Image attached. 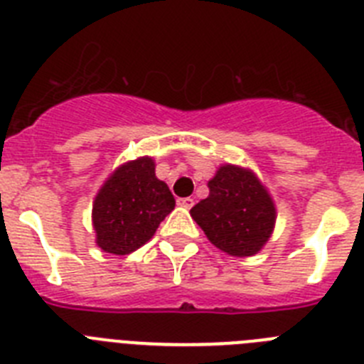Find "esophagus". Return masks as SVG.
Returning <instances> with one entry per match:
<instances>
[{"instance_id":"34e87169","label":"esophagus","mask_w":364,"mask_h":364,"mask_svg":"<svg viewBox=\"0 0 364 364\" xmlns=\"http://www.w3.org/2000/svg\"><path fill=\"white\" fill-rule=\"evenodd\" d=\"M178 205H182V208H186V210H191L193 204H195V200H193L191 197H184V198H178Z\"/></svg>"}]
</instances>
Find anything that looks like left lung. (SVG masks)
Returning a JSON list of instances; mask_svg holds the SVG:
<instances>
[{
  "mask_svg": "<svg viewBox=\"0 0 364 364\" xmlns=\"http://www.w3.org/2000/svg\"><path fill=\"white\" fill-rule=\"evenodd\" d=\"M210 195L191 208L208 240L231 257H252L269 240L277 210L259 176L247 167L224 164L208 182Z\"/></svg>",
  "mask_w": 364,
  "mask_h": 364,
  "instance_id": "left-lung-1",
  "label": "left lung"
}]
</instances>
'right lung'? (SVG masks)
I'll return each instance as SVG.
<instances>
[{
	"instance_id": "obj_1",
	"label": "right lung",
	"mask_w": 364,
	"mask_h": 364,
	"mask_svg": "<svg viewBox=\"0 0 364 364\" xmlns=\"http://www.w3.org/2000/svg\"><path fill=\"white\" fill-rule=\"evenodd\" d=\"M175 210V197L154 175V160L140 156L109 175L92 202L96 244L105 253L129 255L153 239L160 222Z\"/></svg>"
}]
</instances>
